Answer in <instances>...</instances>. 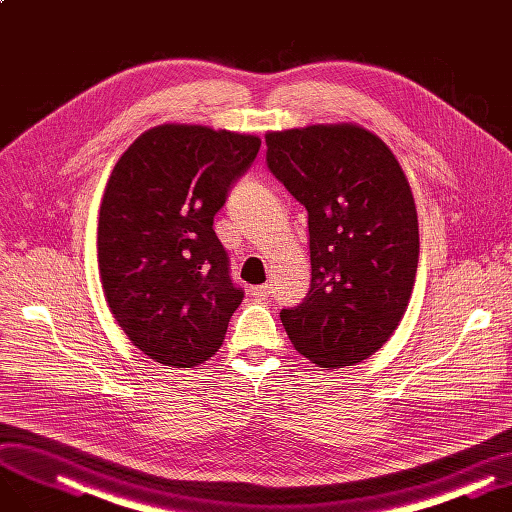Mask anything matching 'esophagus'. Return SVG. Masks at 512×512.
I'll list each match as a JSON object with an SVG mask.
<instances>
[{
  "label": "esophagus",
  "instance_id": "obj_1",
  "mask_svg": "<svg viewBox=\"0 0 512 512\" xmlns=\"http://www.w3.org/2000/svg\"><path fill=\"white\" fill-rule=\"evenodd\" d=\"M252 296L256 298V300H267L269 296H271V285H256V288H252Z\"/></svg>",
  "mask_w": 512,
  "mask_h": 512
}]
</instances>
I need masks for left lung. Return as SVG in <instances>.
Masks as SVG:
<instances>
[{"label":"left lung","instance_id":"8db88e82","mask_svg":"<svg viewBox=\"0 0 512 512\" xmlns=\"http://www.w3.org/2000/svg\"><path fill=\"white\" fill-rule=\"evenodd\" d=\"M267 163L309 212L311 290L281 323L327 370L372 357L412 298L420 237L397 157L357 124L267 132Z\"/></svg>","mask_w":512,"mask_h":512}]
</instances>
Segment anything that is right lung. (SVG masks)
I'll use <instances>...</instances> for the list:
<instances>
[{
	"label": "right lung",
	"instance_id": "right-lung-1",
	"mask_svg": "<svg viewBox=\"0 0 512 512\" xmlns=\"http://www.w3.org/2000/svg\"><path fill=\"white\" fill-rule=\"evenodd\" d=\"M258 149L254 134L163 124L115 163L98 214L102 292L157 363L195 367L224 342L243 292L212 224Z\"/></svg>",
	"mask_w": 512,
	"mask_h": 512
}]
</instances>
